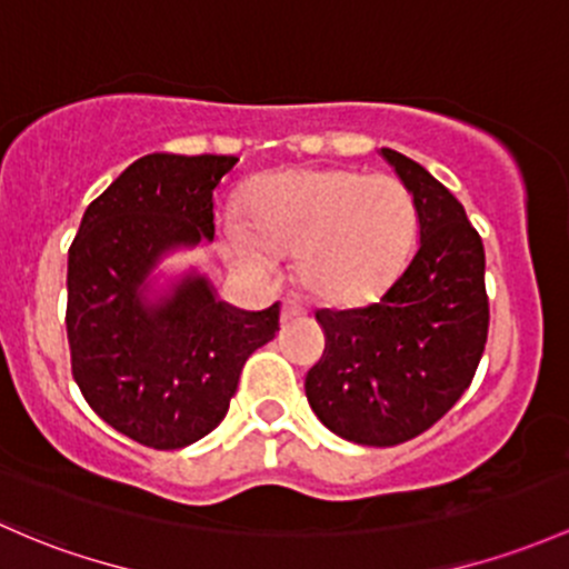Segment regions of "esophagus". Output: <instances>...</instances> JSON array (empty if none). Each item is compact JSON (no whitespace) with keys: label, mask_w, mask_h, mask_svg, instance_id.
Here are the masks:
<instances>
[{"label":"esophagus","mask_w":569,"mask_h":569,"mask_svg":"<svg viewBox=\"0 0 569 569\" xmlns=\"http://www.w3.org/2000/svg\"><path fill=\"white\" fill-rule=\"evenodd\" d=\"M305 316V305L300 300H295V297H286L283 305H280V321H295V319H302Z\"/></svg>","instance_id":"1"}]
</instances>
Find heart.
<instances>
[{
  "mask_svg": "<svg viewBox=\"0 0 569 569\" xmlns=\"http://www.w3.org/2000/svg\"><path fill=\"white\" fill-rule=\"evenodd\" d=\"M250 226H229L239 267L264 274L272 250H297V274L310 295L349 302L370 297L415 248L417 204L395 177L349 169H310L256 182Z\"/></svg>",
  "mask_w": 569,
  "mask_h": 569,
  "instance_id": "1",
  "label": "heart"
}]
</instances>
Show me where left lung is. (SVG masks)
Instances as JSON below:
<instances>
[{
  "instance_id": "left-lung-1",
  "label": "left lung",
  "mask_w": 569,
  "mask_h": 569,
  "mask_svg": "<svg viewBox=\"0 0 569 569\" xmlns=\"http://www.w3.org/2000/svg\"><path fill=\"white\" fill-rule=\"evenodd\" d=\"M420 218V248L379 302L319 310L325 355L305 376L310 409L340 439L395 447L439 422L469 390L488 340L486 250L439 179L381 149Z\"/></svg>"
}]
</instances>
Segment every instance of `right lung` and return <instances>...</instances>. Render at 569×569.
Segmentation results:
<instances>
[{
    "mask_svg": "<svg viewBox=\"0 0 569 569\" xmlns=\"http://www.w3.org/2000/svg\"><path fill=\"white\" fill-rule=\"evenodd\" d=\"M234 154L139 158L87 207L68 253L70 368L100 420L152 450H179L220 426L242 365L280 330V308L237 310L204 278L166 300L143 283L166 250L214 237L212 193Z\"/></svg>",
    "mask_w": 569,
    "mask_h": 569,
    "instance_id": "1",
    "label": "right lung"
}]
</instances>
